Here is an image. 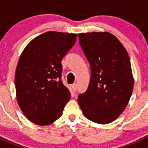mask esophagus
Returning a JSON list of instances; mask_svg holds the SVG:
<instances>
[{
  "instance_id": "1",
  "label": "esophagus",
  "mask_w": 148,
  "mask_h": 148,
  "mask_svg": "<svg viewBox=\"0 0 148 148\" xmlns=\"http://www.w3.org/2000/svg\"><path fill=\"white\" fill-rule=\"evenodd\" d=\"M71 87H72L73 90H74V92H77V84L74 83V84H72Z\"/></svg>"
}]
</instances>
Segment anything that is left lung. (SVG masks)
Listing matches in <instances>:
<instances>
[{
	"label": "left lung",
	"instance_id": "left-lung-1",
	"mask_svg": "<svg viewBox=\"0 0 148 148\" xmlns=\"http://www.w3.org/2000/svg\"><path fill=\"white\" fill-rule=\"evenodd\" d=\"M79 44L90 64L87 90L78 96L84 115L98 124H108L123 112L134 86L129 55L109 32L79 34Z\"/></svg>",
	"mask_w": 148,
	"mask_h": 148
}]
</instances>
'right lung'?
Returning a JSON list of instances; mask_svg holds the SVG:
<instances>
[{
    "mask_svg": "<svg viewBox=\"0 0 148 148\" xmlns=\"http://www.w3.org/2000/svg\"><path fill=\"white\" fill-rule=\"evenodd\" d=\"M77 36L48 31L34 38L21 55L15 74L16 98L24 115L36 125L58 120L71 98L61 79V62Z\"/></svg>",
    "mask_w": 148,
    "mask_h": 148,
    "instance_id": "1",
    "label": "right lung"
}]
</instances>
